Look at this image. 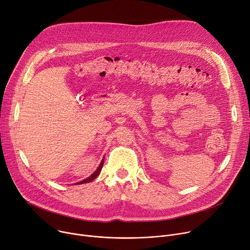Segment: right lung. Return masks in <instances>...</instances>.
<instances>
[{
	"mask_svg": "<svg viewBox=\"0 0 250 250\" xmlns=\"http://www.w3.org/2000/svg\"><path fill=\"white\" fill-rule=\"evenodd\" d=\"M104 158H103V161H102V163L100 164V166H99V167L97 168V170L90 175V176H88L87 178H85L84 180H83V181H80V183H78L79 185H82V184H85V183H90V181H93L99 174H100V172H101V170H102V168H103V166H104Z\"/></svg>",
	"mask_w": 250,
	"mask_h": 250,
	"instance_id": "1",
	"label": "right lung"
}]
</instances>
